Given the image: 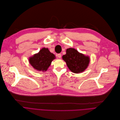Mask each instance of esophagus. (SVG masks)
<instances>
[{"label":"esophagus","mask_w":120,"mask_h":120,"mask_svg":"<svg viewBox=\"0 0 120 120\" xmlns=\"http://www.w3.org/2000/svg\"><path fill=\"white\" fill-rule=\"evenodd\" d=\"M57 57H58L59 58H61V54H60V53L58 54H57Z\"/></svg>","instance_id":"34e87169"}]
</instances>
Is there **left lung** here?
Returning <instances> with one entry per match:
<instances>
[{
	"label": "left lung",
	"mask_w": 120,
	"mask_h": 120,
	"mask_svg": "<svg viewBox=\"0 0 120 120\" xmlns=\"http://www.w3.org/2000/svg\"><path fill=\"white\" fill-rule=\"evenodd\" d=\"M62 59L66 62L70 70L75 73L85 71L90 61L88 56L79 53L77 50L71 48L67 49L66 54L62 56Z\"/></svg>",
	"instance_id": "1"
}]
</instances>
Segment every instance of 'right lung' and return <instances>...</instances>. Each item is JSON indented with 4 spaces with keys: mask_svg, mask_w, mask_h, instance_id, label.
<instances>
[{
    "mask_svg": "<svg viewBox=\"0 0 120 120\" xmlns=\"http://www.w3.org/2000/svg\"><path fill=\"white\" fill-rule=\"evenodd\" d=\"M55 58V56L48 49L43 48L38 53L30 57L29 61L35 69L44 72L48 69L52 61Z\"/></svg>",
    "mask_w": 120,
    "mask_h": 120,
    "instance_id": "1",
    "label": "right lung"
}]
</instances>
